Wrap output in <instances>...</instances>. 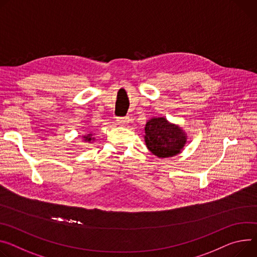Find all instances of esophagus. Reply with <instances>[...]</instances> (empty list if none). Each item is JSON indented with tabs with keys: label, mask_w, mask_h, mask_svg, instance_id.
Listing matches in <instances>:
<instances>
[{
	"label": "esophagus",
	"mask_w": 257,
	"mask_h": 257,
	"mask_svg": "<svg viewBox=\"0 0 257 257\" xmlns=\"http://www.w3.org/2000/svg\"><path fill=\"white\" fill-rule=\"evenodd\" d=\"M129 116H124V118H119L118 120H116V123H118V125L122 126V127H125L126 125H128L129 123Z\"/></svg>",
	"instance_id": "34e87169"
}]
</instances>
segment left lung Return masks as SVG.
Listing matches in <instances>:
<instances>
[{
  "label": "left lung",
  "instance_id": "1",
  "mask_svg": "<svg viewBox=\"0 0 257 257\" xmlns=\"http://www.w3.org/2000/svg\"><path fill=\"white\" fill-rule=\"evenodd\" d=\"M145 143L158 158H171L181 153L188 143V134L165 116H153L145 127Z\"/></svg>",
  "mask_w": 257,
  "mask_h": 257
}]
</instances>
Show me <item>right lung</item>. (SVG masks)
<instances>
[{"label":"right lung","mask_w":257,"mask_h":257,"mask_svg":"<svg viewBox=\"0 0 257 257\" xmlns=\"http://www.w3.org/2000/svg\"><path fill=\"white\" fill-rule=\"evenodd\" d=\"M82 138H83V142L86 144H93V142L95 141L94 134H93L92 132H87V134H84L82 136Z\"/></svg>","instance_id":"add662e5"}]
</instances>
